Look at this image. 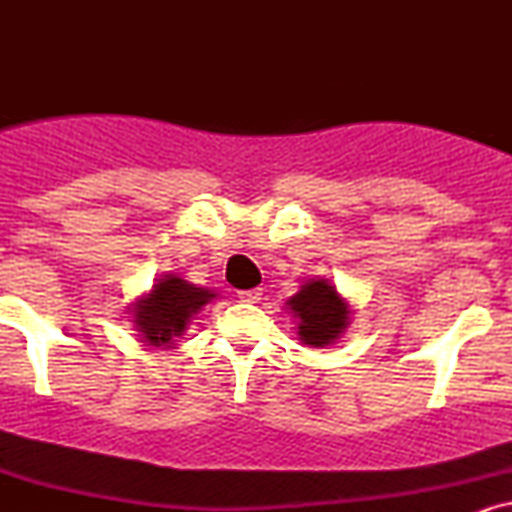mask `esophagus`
<instances>
[{"instance_id":"esophagus-1","label":"esophagus","mask_w":512,"mask_h":512,"mask_svg":"<svg viewBox=\"0 0 512 512\" xmlns=\"http://www.w3.org/2000/svg\"><path fill=\"white\" fill-rule=\"evenodd\" d=\"M238 298L245 303H257L262 298V289H248V291H238Z\"/></svg>"}]
</instances>
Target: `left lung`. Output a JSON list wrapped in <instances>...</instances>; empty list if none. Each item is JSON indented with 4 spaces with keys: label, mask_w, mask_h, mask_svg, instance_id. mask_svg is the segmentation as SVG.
Masks as SVG:
<instances>
[{
    "label": "left lung",
    "mask_w": 512,
    "mask_h": 512,
    "mask_svg": "<svg viewBox=\"0 0 512 512\" xmlns=\"http://www.w3.org/2000/svg\"><path fill=\"white\" fill-rule=\"evenodd\" d=\"M289 310L298 320V339L308 346H327L342 337L349 325V303L327 279H313L291 296Z\"/></svg>",
    "instance_id": "8db88e82"
}]
</instances>
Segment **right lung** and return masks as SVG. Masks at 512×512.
Instances as JSON below:
<instances>
[{"label":"right lung","mask_w":512,"mask_h":512,"mask_svg":"<svg viewBox=\"0 0 512 512\" xmlns=\"http://www.w3.org/2000/svg\"><path fill=\"white\" fill-rule=\"evenodd\" d=\"M211 298H216L214 291L190 284L178 274H166L156 279L146 296L132 303L129 313L134 315L132 322L146 344L173 346Z\"/></svg>","instance_id":"add662e5"}]
</instances>
